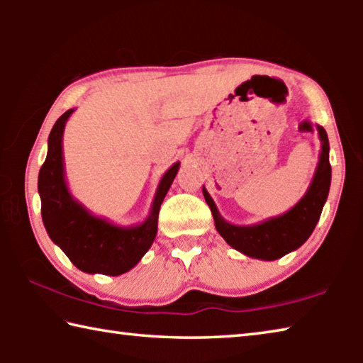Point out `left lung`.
<instances>
[{
	"mask_svg": "<svg viewBox=\"0 0 363 363\" xmlns=\"http://www.w3.org/2000/svg\"><path fill=\"white\" fill-rule=\"evenodd\" d=\"M317 131L318 139H320V155H318L314 177H312L303 199L291 210L280 216L269 218L251 225L227 223L220 216L216 203L203 186V195L213 213L216 230L232 248L240 251L245 256L255 257V259L275 261L298 250L311 237L320 219L331 184L328 136L322 126H317Z\"/></svg>",
	"mask_w": 363,
	"mask_h": 363,
	"instance_id": "left-lung-1",
	"label": "left lung"
}]
</instances>
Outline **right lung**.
I'll use <instances>...</instances> for the list:
<instances>
[{
  "label": "right lung",
  "mask_w": 363,
  "mask_h": 363,
  "mask_svg": "<svg viewBox=\"0 0 363 363\" xmlns=\"http://www.w3.org/2000/svg\"><path fill=\"white\" fill-rule=\"evenodd\" d=\"M75 108L67 110L52 126L48 155L38 174L43 224L51 240L86 274L121 275L143 259L157 237L160 206L173 184L181 163L162 176L153 195L149 216L138 225H116L94 216L70 194L65 181L62 139L65 123Z\"/></svg>",
  "instance_id": "add662e5"
}]
</instances>
